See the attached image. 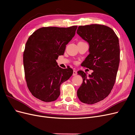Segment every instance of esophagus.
I'll return each instance as SVG.
<instances>
[{"label":"esophagus","mask_w":135,"mask_h":135,"mask_svg":"<svg viewBox=\"0 0 135 135\" xmlns=\"http://www.w3.org/2000/svg\"><path fill=\"white\" fill-rule=\"evenodd\" d=\"M77 75V71L75 70H73V76H75Z\"/></svg>","instance_id":"esophagus-1"}]
</instances>
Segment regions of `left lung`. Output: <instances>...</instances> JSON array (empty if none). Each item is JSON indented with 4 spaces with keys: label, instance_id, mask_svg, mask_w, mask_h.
Masks as SVG:
<instances>
[{
    "label": "left lung",
    "instance_id": "left-lung-1",
    "mask_svg": "<svg viewBox=\"0 0 135 135\" xmlns=\"http://www.w3.org/2000/svg\"><path fill=\"white\" fill-rule=\"evenodd\" d=\"M76 32L89 47L81 65L93 70L88 75L78 71L83 83L77 96L82 103L93 104L107 97L115 83L120 61L119 39L111 28L97 24L80 26Z\"/></svg>",
    "mask_w": 135,
    "mask_h": 135
}]
</instances>
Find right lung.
I'll list each match as a JSON object with an SVG mask.
<instances>
[{"mask_svg": "<svg viewBox=\"0 0 135 135\" xmlns=\"http://www.w3.org/2000/svg\"><path fill=\"white\" fill-rule=\"evenodd\" d=\"M77 27H42L27 40L23 55L25 79L32 95L41 101L57 99L61 84L73 74L72 69L60 68L56 60L64 55Z\"/></svg>", "mask_w": 135, "mask_h": 135, "instance_id": "obj_1", "label": "right lung"}]
</instances>
